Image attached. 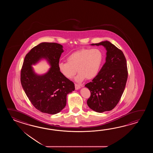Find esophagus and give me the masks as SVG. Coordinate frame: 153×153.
I'll list each match as a JSON object with an SVG mask.
<instances>
[{
  "instance_id": "1",
  "label": "esophagus",
  "mask_w": 153,
  "mask_h": 153,
  "mask_svg": "<svg viewBox=\"0 0 153 153\" xmlns=\"http://www.w3.org/2000/svg\"><path fill=\"white\" fill-rule=\"evenodd\" d=\"M81 86L77 84H75V88L76 90H78L79 88H80Z\"/></svg>"
}]
</instances>
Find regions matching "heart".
I'll return each instance as SVG.
<instances>
[{"mask_svg": "<svg viewBox=\"0 0 153 153\" xmlns=\"http://www.w3.org/2000/svg\"><path fill=\"white\" fill-rule=\"evenodd\" d=\"M103 54L97 48H83L72 53L67 58V62H59V71L67 79H72L79 72L76 78L78 81L86 78L91 80L95 78L101 69Z\"/></svg>", "mask_w": 153, "mask_h": 153, "instance_id": "1", "label": "heart"}]
</instances>
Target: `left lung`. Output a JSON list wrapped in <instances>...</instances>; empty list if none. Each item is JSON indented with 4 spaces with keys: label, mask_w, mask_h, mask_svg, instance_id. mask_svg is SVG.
Segmentation results:
<instances>
[{
    "label": "left lung",
    "mask_w": 153,
    "mask_h": 153,
    "mask_svg": "<svg viewBox=\"0 0 153 153\" xmlns=\"http://www.w3.org/2000/svg\"><path fill=\"white\" fill-rule=\"evenodd\" d=\"M103 45L107 50L106 62L98 75L85 85L91 92L87 104L98 113L111 111L120 100L128 77L127 62L123 51L108 41L92 45Z\"/></svg>",
    "instance_id": "8db88e82"
}]
</instances>
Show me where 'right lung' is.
I'll list each match as a JSON object with an SVG mask.
<instances>
[{"mask_svg":"<svg viewBox=\"0 0 153 153\" xmlns=\"http://www.w3.org/2000/svg\"><path fill=\"white\" fill-rule=\"evenodd\" d=\"M63 46L55 42H42L26 55L21 70V83L27 97L38 111L50 114L59 113L65 107L67 95L75 90L73 82L65 78L59 69ZM42 58L52 66L43 76L36 75L31 66Z\"/></svg>","mask_w":153,"mask_h":153,"instance_id":"right-lung-1","label":"right lung"}]
</instances>
